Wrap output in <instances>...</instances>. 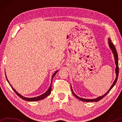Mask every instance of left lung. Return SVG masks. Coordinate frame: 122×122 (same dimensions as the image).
I'll return each mask as SVG.
<instances>
[{
	"label": "left lung",
	"instance_id": "8db88e82",
	"mask_svg": "<svg viewBox=\"0 0 122 122\" xmlns=\"http://www.w3.org/2000/svg\"><path fill=\"white\" fill-rule=\"evenodd\" d=\"M108 44H109V46L110 47V49H111V51H112V53L113 54V56H114L115 57V64H116V77L115 80L114 82H113V83L112 84V85L110 87V88L109 89V90L107 92L106 94H105L103 96H101L98 97L96 98H95V99H86V98H81V97H80L77 96L74 93L73 91V89H72V88L71 87V92L74 95V96H75L76 98H77L78 100H79L81 101H84V102H98V101H100L101 99H102L103 97H104V96H106L107 94L109 93V92H110V91L111 90V89H112L113 86L115 85L116 83L117 82V79H118V73H119V67H118V55H117V51L115 47L114 46V45L113 44V43L111 42V40L110 38L108 39Z\"/></svg>",
	"mask_w": 122,
	"mask_h": 122
}]
</instances>
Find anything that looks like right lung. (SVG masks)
Masks as SVG:
<instances>
[{
  "label": "right lung",
  "mask_w": 122,
  "mask_h": 122,
  "mask_svg": "<svg viewBox=\"0 0 122 122\" xmlns=\"http://www.w3.org/2000/svg\"><path fill=\"white\" fill-rule=\"evenodd\" d=\"M56 71L54 73V74L53 75V76H52V78H51V85H50V86H49V88H48V89L47 90V92H45V93L44 94H42V95H40V96H37V97H32V98H28V97H24V96H22V95H21L20 94H19V93H18V92H16V91L13 88V86H11V84L10 83V82H9V80H8V79H7V76H6V74H5V76H6V80H7V82H9V83L10 84V86H11V88H12V89L13 90V91L14 92H15V94L17 95L18 96H19L20 98H22V100H25V101H32V102H33V101H40V100H43V99H44V98H45L47 96H48V95H49L51 94V83H52V80H53V78L54 77V76L56 75V74L57 73V72L58 71Z\"/></svg>",
  "instance_id": "add662e5"
}]
</instances>
